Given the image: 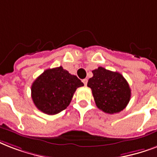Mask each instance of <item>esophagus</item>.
<instances>
[{"label":"esophagus","mask_w":157,"mask_h":157,"mask_svg":"<svg viewBox=\"0 0 157 157\" xmlns=\"http://www.w3.org/2000/svg\"><path fill=\"white\" fill-rule=\"evenodd\" d=\"M82 82H83L85 86H86V85H87V78H84V79H82Z\"/></svg>","instance_id":"1"}]
</instances>
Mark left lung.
Returning <instances> with one entry per match:
<instances>
[{"label":"left lung","instance_id":"left-lung-1","mask_svg":"<svg viewBox=\"0 0 157 157\" xmlns=\"http://www.w3.org/2000/svg\"><path fill=\"white\" fill-rule=\"evenodd\" d=\"M92 74L87 87L92 89L97 106L108 114L124 110L130 100L131 90L123 75L103 67L92 70Z\"/></svg>","mask_w":157,"mask_h":157}]
</instances>
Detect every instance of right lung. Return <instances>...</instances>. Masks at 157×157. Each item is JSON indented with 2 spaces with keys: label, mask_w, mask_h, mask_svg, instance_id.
I'll list each match as a JSON object with an SVG mask.
<instances>
[{
  "label": "right lung",
  "mask_w": 157,
  "mask_h": 157,
  "mask_svg": "<svg viewBox=\"0 0 157 157\" xmlns=\"http://www.w3.org/2000/svg\"><path fill=\"white\" fill-rule=\"evenodd\" d=\"M83 83L62 66L45 70L33 82L31 95L36 107L47 115H56L67 108L78 87Z\"/></svg>",
  "instance_id": "add662e5"
}]
</instances>
